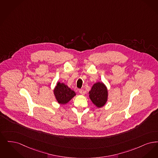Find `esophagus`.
Here are the masks:
<instances>
[{"label":"esophagus","instance_id":"obj_1","mask_svg":"<svg viewBox=\"0 0 158 158\" xmlns=\"http://www.w3.org/2000/svg\"><path fill=\"white\" fill-rule=\"evenodd\" d=\"M79 92H80V93L81 94H82V95H84V94H85V91L84 89H79Z\"/></svg>","mask_w":158,"mask_h":158}]
</instances>
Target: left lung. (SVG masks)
<instances>
[{"label": "left lung", "instance_id": "obj_1", "mask_svg": "<svg viewBox=\"0 0 158 158\" xmlns=\"http://www.w3.org/2000/svg\"><path fill=\"white\" fill-rule=\"evenodd\" d=\"M89 94L91 100L98 107H103L107 102V89L102 82L94 84L89 91Z\"/></svg>", "mask_w": 158, "mask_h": 158}]
</instances>
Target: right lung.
<instances>
[{
	"mask_svg": "<svg viewBox=\"0 0 158 158\" xmlns=\"http://www.w3.org/2000/svg\"><path fill=\"white\" fill-rule=\"evenodd\" d=\"M54 91L56 100L61 104L68 103L73 97L76 96L74 91L70 89L67 85L60 82L57 84Z\"/></svg>",
	"mask_w": 158,
	"mask_h": 158,
	"instance_id": "obj_1",
	"label": "right lung"
}]
</instances>
